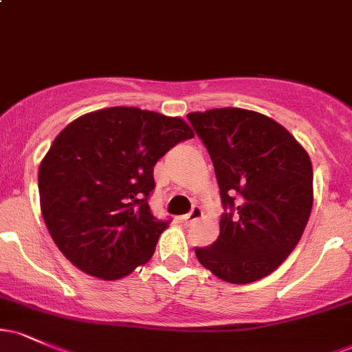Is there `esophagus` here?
<instances>
[{"label": "esophagus", "instance_id": "obj_1", "mask_svg": "<svg viewBox=\"0 0 352 352\" xmlns=\"http://www.w3.org/2000/svg\"><path fill=\"white\" fill-rule=\"evenodd\" d=\"M201 215H204V212H201V208L199 207V205H193L192 210L187 213V215L182 217V223H185L187 227H190V225H193L195 221H199Z\"/></svg>", "mask_w": 352, "mask_h": 352}]
</instances>
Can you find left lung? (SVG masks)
Returning <instances> with one entry per match:
<instances>
[{
    "label": "left lung",
    "instance_id": "1",
    "mask_svg": "<svg viewBox=\"0 0 352 352\" xmlns=\"http://www.w3.org/2000/svg\"><path fill=\"white\" fill-rule=\"evenodd\" d=\"M187 119L207 147L225 213L215 243L195 248L220 280L246 285L286 260L313 207L308 152L276 120L245 109L192 112Z\"/></svg>",
    "mask_w": 352,
    "mask_h": 352
}]
</instances>
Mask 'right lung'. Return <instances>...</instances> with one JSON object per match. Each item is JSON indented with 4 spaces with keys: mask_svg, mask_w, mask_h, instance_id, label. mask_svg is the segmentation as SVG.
Instances as JSON below:
<instances>
[{
    "mask_svg": "<svg viewBox=\"0 0 352 352\" xmlns=\"http://www.w3.org/2000/svg\"><path fill=\"white\" fill-rule=\"evenodd\" d=\"M192 137L179 117L137 107L102 109L63 129L38 175L44 223L60 253L107 281L147 263L170 223L148 207L153 167Z\"/></svg>",
    "mask_w": 352,
    "mask_h": 352,
    "instance_id": "add662e5",
    "label": "right lung"
}]
</instances>
